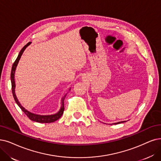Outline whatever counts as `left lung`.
<instances>
[{"instance_id":"obj_1","label":"left lung","mask_w":161,"mask_h":161,"mask_svg":"<svg viewBox=\"0 0 161 161\" xmlns=\"http://www.w3.org/2000/svg\"><path fill=\"white\" fill-rule=\"evenodd\" d=\"M124 122H125V121H119V122H118V123H115V124H121V123H124Z\"/></svg>"}]
</instances>
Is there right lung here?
Returning <instances> with one entry per match:
<instances>
[{
  "instance_id": "right-lung-1",
  "label": "right lung",
  "mask_w": 161,
  "mask_h": 161,
  "mask_svg": "<svg viewBox=\"0 0 161 161\" xmlns=\"http://www.w3.org/2000/svg\"><path fill=\"white\" fill-rule=\"evenodd\" d=\"M31 43L29 42L28 43H27L25 46L21 49V51H20V53L18 54V56L17 57V59H16V61H14V63L12 65V70H11V75H10V79H11V83H12V94H13L15 102H16V104H18V106L20 108L21 110L25 113V114L27 115V116L30 119L36 122H39V123H51V122H54L55 121H57V119H59L61 115L63 114L64 110H65V107H64V100H65V98L67 94H65V96H63L61 99V108L59 111L55 114H52V115H38V114H36L34 113H31L29 111H28L20 104V103L19 102L16 94H15V81H14V73H15V70L17 67L18 63L19 62V60L20 59V57L23 53V52L24 51V50Z\"/></svg>"
}]
</instances>
